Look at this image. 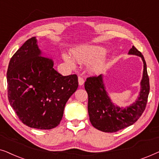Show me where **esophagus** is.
<instances>
[{
  "mask_svg": "<svg viewBox=\"0 0 159 159\" xmlns=\"http://www.w3.org/2000/svg\"><path fill=\"white\" fill-rule=\"evenodd\" d=\"M78 82H79L80 85H82V84H84V80L82 77H78Z\"/></svg>",
  "mask_w": 159,
  "mask_h": 159,
  "instance_id": "obj_1",
  "label": "esophagus"
}]
</instances>
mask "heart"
Returning a JSON list of instances; mask_svg holds the SVG:
<instances>
[{
    "instance_id": "obj_1",
    "label": "heart",
    "mask_w": 159,
    "mask_h": 159,
    "mask_svg": "<svg viewBox=\"0 0 159 159\" xmlns=\"http://www.w3.org/2000/svg\"><path fill=\"white\" fill-rule=\"evenodd\" d=\"M73 58L81 64H85L90 61L88 69V71L93 75H97L101 72L104 68L103 55L105 53V50L103 48L94 45H86L74 49L71 51ZM64 59L67 64L71 67H75V61L70 56L67 55L63 56Z\"/></svg>"
}]
</instances>
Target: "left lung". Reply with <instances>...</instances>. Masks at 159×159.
<instances>
[{
  "label": "left lung",
  "instance_id": "1",
  "mask_svg": "<svg viewBox=\"0 0 159 159\" xmlns=\"http://www.w3.org/2000/svg\"><path fill=\"white\" fill-rule=\"evenodd\" d=\"M129 54L142 58L143 75L141 80L140 95L137 101L127 108L114 105L108 97L103 84V75L88 77L84 88L88 95V114L92 125L104 132H116L132 125L141 116L146 107L150 91L149 77L143 54L134 46Z\"/></svg>",
  "mask_w": 159,
  "mask_h": 159
}]
</instances>
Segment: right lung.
<instances>
[{
    "label": "right lung",
    "mask_w": 159,
    "mask_h": 159,
    "mask_svg": "<svg viewBox=\"0 0 159 159\" xmlns=\"http://www.w3.org/2000/svg\"><path fill=\"white\" fill-rule=\"evenodd\" d=\"M42 56L35 37L14 54L7 71L8 98L23 124L51 129L62 119L65 105L78 88V77L61 75L53 69V60Z\"/></svg>",
    "instance_id": "1"
}]
</instances>
